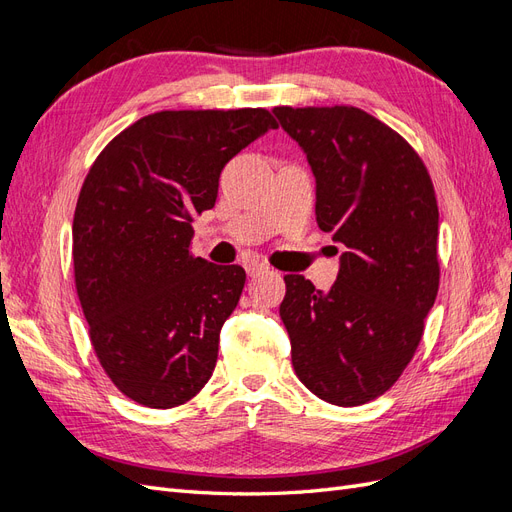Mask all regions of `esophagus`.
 <instances>
[{
    "label": "esophagus",
    "mask_w": 512,
    "mask_h": 512,
    "mask_svg": "<svg viewBox=\"0 0 512 512\" xmlns=\"http://www.w3.org/2000/svg\"><path fill=\"white\" fill-rule=\"evenodd\" d=\"M245 271H247V275H250V277H256V275H260V273H267L269 267L265 265V262L250 260V262H245Z\"/></svg>",
    "instance_id": "esophagus-1"
}]
</instances>
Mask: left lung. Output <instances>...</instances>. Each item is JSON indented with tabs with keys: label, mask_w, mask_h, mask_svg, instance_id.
<instances>
[{
	"label": "left lung",
	"mask_w": 512,
	"mask_h": 512,
	"mask_svg": "<svg viewBox=\"0 0 512 512\" xmlns=\"http://www.w3.org/2000/svg\"><path fill=\"white\" fill-rule=\"evenodd\" d=\"M316 177V222L344 243L329 292L286 275L280 316L292 367L316 397L361 406L421 344L440 286L438 203L418 153L354 106H275Z\"/></svg>",
	"instance_id": "left-lung-1"
}]
</instances>
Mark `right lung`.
<instances>
[{"label":"right lung","mask_w":512,"mask_h":512,"mask_svg":"<svg viewBox=\"0 0 512 512\" xmlns=\"http://www.w3.org/2000/svg\"><path fill=\"white\" fill-rule=\"evenodd\" d=\"M275 128L265 108L160 111L91 164L72 224L76 294L100 365L136 404L175 408L209 382L245 271L192 256V220L215 205L222 168Z\"/></svg>","instance_id":"obj_1"}]
</instances>
